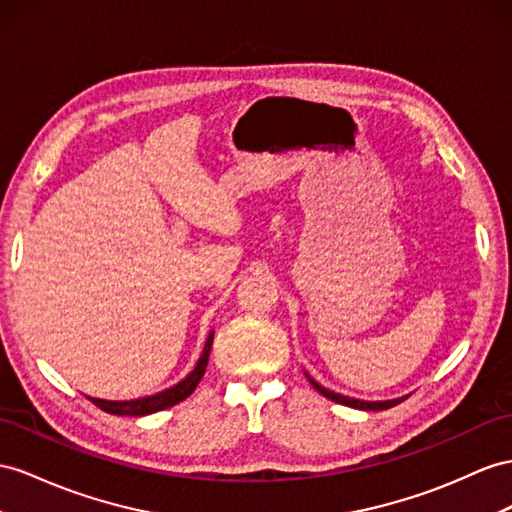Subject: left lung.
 Returning a JSON list of instances; mask_svg holds the SVG:
<instances>
[{
	"mask_svg": "<svg viewBox=\"0 0 512 512\" xmlns=\"http://www.w3.org/2000/svg\"><path fill=\"white\" fill-rule=\"evenodd\" d=\"M303 372H305V376H307V381L313 385V389H318L324 398H329V400H333V402H337V404L350 406V409H359V411H383V409H391V406L400 404V402L406 398V396L393 398V400H359V398H350V396H344V393H337V391H333V389L322 387V385L316 381V378L309 376L307 370H303Z\"/></svg>",
	"mask_w": 512,
	"mask_h": 512,
	"instance_id": "obj_1",
	"label": "left lung"
}]
</instances>
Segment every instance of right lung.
Listing matches in <instances>:
<instances>
[{
    "label": "right lung",
    "mask_w": 512,
    "mask_h": 512,
    "mask_svg": "<svg viewBox=\"0 0 512 512\" xmlns=\"http://www.w3.org/2000/svg\"><path fill=\"white\" fill-rule=\"evenodd\" d=\"M212 344H214V331H209L201 357H199V361H196L192 372L188 376H183L181 381L175 383L173 387L157 391V393H153V396L134 398V400H103V398H90V396H86V398L93 404H97L101 411L112 413V415L142 417V415L164 411V409H168V406H175L181 400H186L190 393L196 389V385L201 383V378H203L205 368H207V361H209V352H212Z\"/></svg>",
    "instance_id": "right-lung-1"
}]
</instances>
